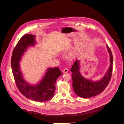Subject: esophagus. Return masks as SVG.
Returning a JSON list of instances; mask_svg holds the SVG:
<instances>
[{
    "label": "esophagus",
    "mask_w": 124,
    "mask_h": 124,
    "mask_svg": "<svg viewBox=\"0 0 124 124\" xmlns=\"http://www.w3.org/2000/svg\"><path fill=\"white\" fill-rule=\"evenodd\" d=\"M63 71L64 73H67L68 72V69L67 68H65L63 70Z\"/></svg>",
    "instance_id": "1"
}]
</instances>
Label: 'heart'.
Masks as SVG:
<instances>
[{"label": "heart", "mask_w": 124, "mask_h": 124, "mask_svg": "<svg viewBox=\"0 0 124 124\" xmlns=\"http://www.w3.org/2000/svg\"><path fill=\"white\" fill-rule=\"evenodd\" d=\"M75 56H76V54L75 53H71V54L69 55V58L70 60H73L75 57Z\"/></svg>", "instance_id": "1"}]
</instances>
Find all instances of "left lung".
Segmentation results:
<instances>
[{
    "instance_id": "1",
    "label": "left lung",
    "mask_w": 124,
    "mask_h": 124,
    "mask_svg": "<svg viewBox=\"0 0 124 124\" xmlns=\"http://www.w3.org/2000/svg\"><path fill=\"white\" fill-rule=\"evenodd\" d=\"M109 55L110 65L106 74L100 80L93 81L84 77L80 72V61H76L71 68L72 87L74 93L83 98H88L101 93L106 87L110 80L113 68V56L112 52L106 44Z\"/></svg>"
}]
</instances>
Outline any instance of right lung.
I'll return each instance as SVG.
<instances>
[{"mask_svg":"<svg viewBox=\"0 0 124 124\" xmlns=\"http://www.w3.org/2000/svg\"><path fill=\"white\" fill-rule=\"evenodd\" d=\"M36 36L25 34L19 40L14 48L11 58V67L16 85L20 92L26 98L36 102H46L53 98L57 78L62 75L58 67L47 69L45 74L38 83L32 85L23 77L19 62L27 49L34 47Z\"/></svg>","mask_w":124,"mask_h":124,"instance_id":"right-lung-1","label":"right lung"}]
</instances>
